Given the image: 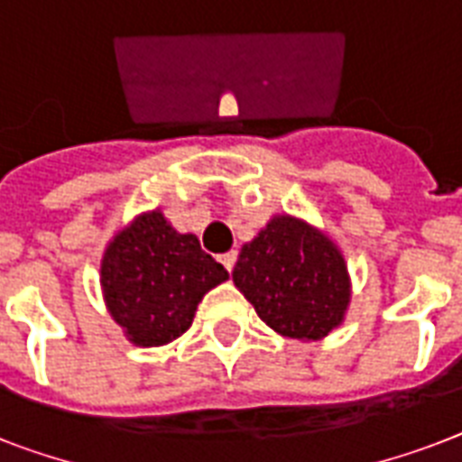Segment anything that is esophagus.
<instances>
[{
    "mask_svg": "<svg viewBox=\"0 0 462 462\" xmlns=\"http://www.w3.org/2000/svg\"><path fill=\"white\" fill-rule=\"evenodd\" d=\"M235 261H237V254L235 252H227V254H220V263H223L227 271H232L235 268Z\"/></svg>",
    "mask_w": 462,
    "mask_h": 462,
    "instance_id": "obj_1",
    "label": "esophagus"
}]
</instances>
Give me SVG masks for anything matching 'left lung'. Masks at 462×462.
I'll return each instance as SVG.
<instances>
[{
	"mask_svg": "<svg viewBox=\"0 0 462 462\" xmlns=\"http://www.w3.org/2000/svg\"><path fill=\"white\" fill-rule=\"evenodd\" d=\"M232 281L266 326L295 340H321L345 319L350 273L321 230L273 216L242 246Z\"/></svg>",
	"mask_w": 462,
	"mask_h": 462,
	"instance_id": "obj_1",
	"label": "left lung"
}]
</instances>
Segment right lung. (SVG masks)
<instances>
[{
	"mask_svg": "<svg viewBox=\"0 0 462 462\" xmlns=\"http://www.w3.org/2000/svg\"><path fill=\"white\" fill-rule=\"evenodd\" d=\"M230 278L160 210L141 213L107 245L100 285L107 311L139 347L172 343L191 326L203 295Z\"/></svg>",
	"mask_w": 462,
	"mask_h": 462,
	"instance_id": "1",
	"label": "right lung"
}]
</instances>
